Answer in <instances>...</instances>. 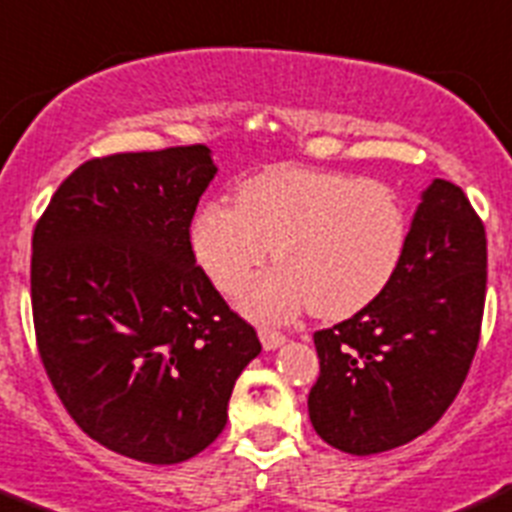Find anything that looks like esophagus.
Wrapping results in <instances>:
<instances>
[{"instance_id": "esophagus-1", "label": "esophagus", "mask_w": 512, "mask_h": 512, "mask_svg": "<svg viewBox=\"0 0 512 512\" xmlns=\"http://www.w3.org/2000/svg\"><path fill=\"white\" fill-rule=\"evenodd\" d=\"M257 336H260L265 351H275V348H280L285 343V336L280 331H275V328H260Z\"/></svg>"}]
</instances>
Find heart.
Wrapping results in <instances>:
<instances>
[{"label":"heart","instance_id":"heart-1","mask_svg":"<svg viewBox=\"0 0 512 512\" xmlns=\"http://www.w3.org/2000/svg\"><path fill=\"white\" fill-rule=\"evenodd\" d=\"M409 242V217L394 189L341 171L278 166L245 179L234 207L209 202L191 222V250L222 293L247 285L240 308L255 321H290L313 308L343 318L374 303L394 280Z\"/></svg>","mask_w":512,"mask_h":512}]
</instances>
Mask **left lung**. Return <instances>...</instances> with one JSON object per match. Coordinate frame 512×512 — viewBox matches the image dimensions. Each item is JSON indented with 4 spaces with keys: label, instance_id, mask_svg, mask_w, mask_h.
Here are the masks:
<instances>
[{
    "label": "left lung",
    "instance_id": "1",
    "mask_svg": "<svg viewBox=\"0 0 512 512\" xmlns=\"http://www.w3.org/2000/svg\"><path fill=\"white\" fill-rule=\"evenodd\" d=\"M485 285V227L460 186L434 179L384 293L313 336L321 376L308 414L318 437L348 455H379L432 429L475 358Z\"/></svg>",
    "mask_w": 512,
    "mask_h": 512
}]
</instances>
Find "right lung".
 <instances>
[{
  "instance_id": "obj_1",
  "label": "right lung",
  "mask_w": 512,
  "mask_h": 512,
  "mask_svg": "<svg viewBox=\"0 0 512 512\" xmlns=\"http://www.w3.org/2000/svg\"><path fill=\"white\" fill-rule=\"evenodd\" d=\"M207 146L90 159L32 234L42 364L80 429L148 465L207 450L234 381L262 351L191 250Z\"/></svg>"
}]
</instances>
